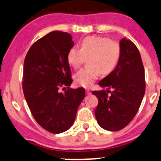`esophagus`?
<instances>
[{
    "instance_id": "34e87169",
    "label": "esophagus",
    "mask_w": 161,
    "mask_h": 161,
    "mask_svg": "<svg viewBox=\"0 0 161 161\" xmlns=\"http://www.w3.org/2000/svg\"><path fill=\"white\" fill-rule=\"evenodd\" d=\"M86 95H90V94H91V91H90V90H86Z\"/></svg>"
}]
</instances>
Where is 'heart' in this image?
Instances as JSON below:
<instances>
[{"mask_svg": "<svg viewBox=\"0 0 161 161\" xmlns=\"http://www.w3.org/2000/svg\"><path fill=\"white\" fill-rule=\"evenodd\" d=\"M121 53L120 43L107 37L91 36L84 38L80 48L72 47L69 50L67 59L69 65L77 69L87 58L89 66L75 75V82L77 86L90 87L100 72L105 75L111 73L118 65Z\"/></svg>", "mask_w": 161, "mask_h": 161, "instance_id": "1", "label": "heart"}]
</instances>
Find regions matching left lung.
<instances>
[{"label":"left lung","mask_w":161,"mask_h":161,"mask_svg":"<svg viewBox=\"0 0 161 161\" xmlns=\"http://www.w3.org/2000/svg\"><path fill=\"white\" fill-rule=\"evenodd\" d=\"M121 53L117 67L99 82L109 91H92L99 100L96 120L104 130L118 131L125 127L136 114L145 92V70L140 53L133 41L120 40Z\"/></svg>","instance_id":"8db88e82"}]
</instances>
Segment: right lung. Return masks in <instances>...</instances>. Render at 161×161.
Returning <instances> with one entry per match:
<instances>
[{"label": "right lung", "mask_w": 161, "mask_h": 161, "mask_svg": "<svg viewBox=\"0 0 161 161\" xmlns=\"http://www.w3.org/2000/svg\"><path fill=\"white\" fill-rule=\"evenodd\" d=\"M74 44L70 34L52 31L36 41L25 58V98L36 121L52 133H63L73 125L85 97L84 88H69L73 80L67 55ZM61 86L68 90L59 92Z\"/></svg>", "instance_id": "obj_1"}]
</instances>
